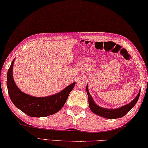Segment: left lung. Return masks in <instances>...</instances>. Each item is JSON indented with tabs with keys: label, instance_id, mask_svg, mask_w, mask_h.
Here are the masks:
<instances>
[{
	"label": "left lung",
	"instance_id": "left-lung-1",
	"mask_svg": "<svg viewBox=\"0 0 148 148\" xmlns=\"http://www.w3.org/2000/svg\"><path fill=\"white\" fill-rule=\"evenodd\" d=\"M86 91L87 94L88 96V101H89V106L93 113L99 115L100 116L104 117L108 119H114L121 118L125 115L128 111H130L132 108L134 107V105L136 103L138 99H139L140 91H139L138 95H136L134 99L129 103L125 105H123L121 107L116 108V109H107V108H103L99 106L95 103L94 100L91 97L90 92L88 90V85L87 84L86 86Z\"/></svg>",
	"mask_w": 148,
	"mask_h": 148
}]
</instances>
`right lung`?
Returning a JSON list of instances; mask_svg holds the SVG:
<instances>
[{"mask_svg": "<svg viewBox=\"0 0 148 148\" xmlns=\"http://www.w3.org/2000/svg\"><path fill=\"white\" fill-rule=\"evenodd\" d=\"M12 60L7 73V88L14 105L28 116L45 117L59 111L64 106L70 91L76 84L73 82L60 92L47 97H34L21 91L16 86L13 78Z\"/></svg>", "mask_w": 148, "mask_h": 148, "instance_id": "1", "label": "right lung"}]
</instances>
